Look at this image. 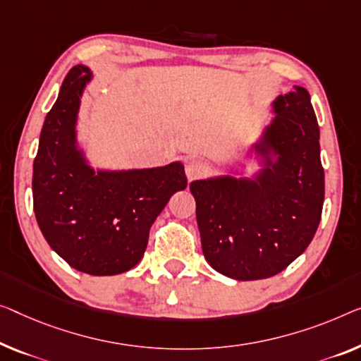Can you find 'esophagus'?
Returning <instances> with one entry per match:
<instances>
[{
	"instance_id": "esophagus-1",
	"label": "esophagus",
	"mask_w": 361,
	"mask_h": 361,
	"mask_svg": "<svg viewBox=\"0 0 361 361\" xmlns=\"http://www.w3.org/2000/svg\"><path fill=\"white\" fill-rule=\"evenodd\" d=\"M185 171H186V176L188 180H196L199 176H202L206 173V165L202 162H199L196 159H188L186 164H185Z\"/></svg>"
}]
</instances>
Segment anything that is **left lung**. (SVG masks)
<instances>
[{
	"instance_id": "8db88e82",
	"label": "left lung",
	"mask_w": 361,
	"mask_h": 361,
	"mask_svg": "<svg viewBox=\"0 0 361 361\" xmlns=\"http://www.w3.org/2000/svg\"><path fill=\"white\" fill-rule=\"evenodd\" d=\"M277 118L259 152L272 147L277 164L257 181H192L202 252L209 264L236 281L276 276L303 252L318 230L324 202L319 126L308 90L276 100Z\"/></svg>"
}]
</instances>
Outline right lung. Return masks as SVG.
<instances>
[{"label":"right lung","mask_w":361,"mask_h":361,"mask_svg":"<svg viewBox=\"0 0 361 361\" xmlns=\"http://www.w3.org/2000/svg\"><path fill=\"white\" fill-rule=\"evenodd\" d=\"M89 79L87 68L74 66L43 123L32 176L34 211L48 245L69 266L115 276L141 261L154 220L188 180L180 162L97 175L85 165L74 147V123Z\"/></svg>","instance_id":"add662e5"}]
</instances>
